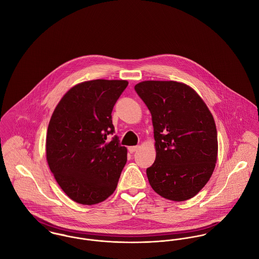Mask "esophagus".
Instances as JSON below:
<instances>
[{
    "mask_svg": "<svg viewBox=\"0 0 259 259\" xmlns=\"http://www.w3.org/2000/svg\"><path fill=\"white\" fill-rule=\"evenodd\" d=\"M139 146H136V147H128V151L131 152V153H134V152H136L138 149H139Z\"/></svg>",
    "mask_w": 259,
    "mask_h": 259,
    "instance_id": "34e87169",
    "label": "esophagus"
}]
</instances>
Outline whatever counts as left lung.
I'll list each match as a JSON object with an SVG mask.
<instances>
[{
  "label": "left lung",
  "mask_w": 259,
  "mask_h": 259,
  "mask_svg": "<svg viewBox=\"0 0 259 259\" xmlns=\"http://www.w3.org/2000/svg\"><path fill=\"white\" fill-rule=\"evenodd\" d=\"M135 90L151 113L156 156L147 168L149 185L164 198L187 200L209 181L218 158L211 112L188 85L146 80Z\"/></svg>",
  "instance_id": "left-lung-1"
}]
</instances>
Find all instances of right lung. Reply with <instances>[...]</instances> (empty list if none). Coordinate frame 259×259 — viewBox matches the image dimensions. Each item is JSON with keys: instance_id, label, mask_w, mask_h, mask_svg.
<instances>
[{"instance_id": "add662e5", "label": "right lung", "mask_w": 259, "mask_h": 259, "mask_svg": "<svg viewBox=\"0 0 259 259\" xmlns=\"http://www.w3.org/2000/svg\"><path fill=\"white\" fill-rule=\"evenodd\" d=\"M126 80L94 79L72 88L60 101L47 133V160L65 193L80 204H96L113 193L126 163L111 111Z\"/></svg>"}]
</instances>
